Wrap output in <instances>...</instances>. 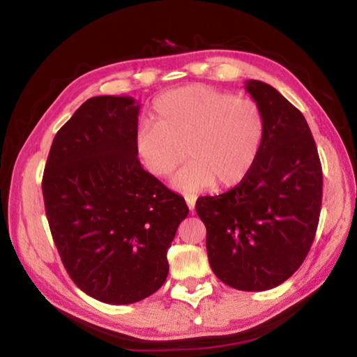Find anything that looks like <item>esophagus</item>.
I'll list each match as a JSON object with an SVG mask.
<instances>
[{
    "label": "esophagus",
    "instance_id": "esophagus-1",
    "mask_svg": "<svg viewBox=\"0 0 357 357\" xmlns=\"http://www.w3.org/2000/svg\"><path fill=\"white\" fill-rule=\"evenodd\" d=\"M185 203H187V206H189V209L193 211V208H195V203H197V195H185Z\"/></svg>",
    "mask_w": 357,
    "mask_h": 357
}]
</instances>
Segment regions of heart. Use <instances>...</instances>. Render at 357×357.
Instances as JSON below:
<instances>
[{"label":"heart","mask_w":357,"mask_h":357,"mask_svg":"<svg viewBox=\"0 0 357 357\" xmlns=\"http://www.w3.org/2000/svg\"><path fill=\"white\" fill-rule=\"evenodd\" d=\"M153 121L137 130V155L151 174L167 178L187 153L190 160L172 181L184 193L214 183H241L255 164L264 137V118L255 100L206 84L160 96Z\"/></svg>","instance_id":"b5f03b06"}]
</instances>
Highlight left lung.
<instances>
[{
  "label": "left lung",
  "instance_id": "left-lung-1",
  "mask_svg": "<svg viewBox=\"0 0 357 357\" xmlns=\"http://www.w3.org/2000/svg\"><path fill=\"white\" fill-rule=\"evenodd\" d=\"M245 89L264 118L255 164L231 190L198 198L195 209L219 280L241 291H264L289 279L310 250L323 172L304 114L268 83L249 80Z\"/></svg>",
  "mask_w": 357,
  "mask_h": 357
}]
</instances>
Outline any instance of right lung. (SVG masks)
I'll list each match as a JSON object with an SVG mask.
<instances>
[{
    "instance_id": "obj_1",
    "label": "right lung",
    "mask_w": 357,
    "mask_h": 357,
    "mask_svg": "<svg viewBox=\"0 0 357 357\" xmlns=\"http://www.w3.org/2000/svg\"><path fill=\"white\" fill-rule=\"evenodd\" d=\"M140 105L88 99L53 138L42 178L45 214L75 285L105 304H134L168 275L167 252L189 208L137 157Z\"/></svg>"
}]
</instances>
